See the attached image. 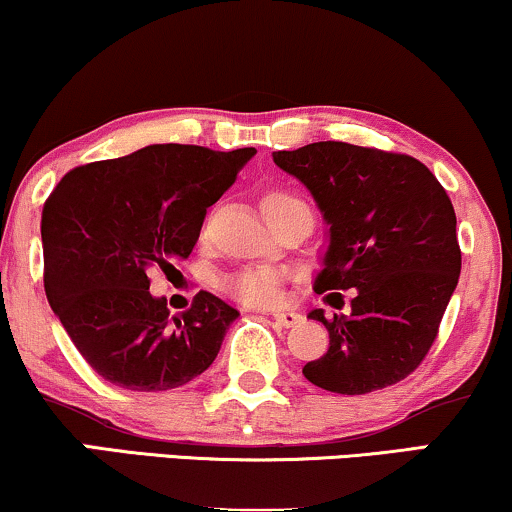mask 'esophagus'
<instances>
[{
  "label": "esophagus",
  "mask_w": 512,
  "mask_h": 512,
  "mask_svg": "<svg viewBox=\"0 0 512 512\" xmlns=\"http://www.w3.org/2000/svg\"><path fill=\"white\" fill-rule=\"evenodd\" d=\"M272 319L279 326H286V329H291V326L300 324V319H303V317H300L298 312H293V310H279V312H274Z\"/></svg>",
  "instance_id": "1"
}]
</instances>
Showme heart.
I'll return each instance as SVG.
<instances>
[{
	"mask_svg": "<svg viewBox=\"0 0 512 512\" xmlns=\"http://www.w3.org/2000/svg\"><path fill=\"white\" fill-rule=\"evenodd\" d=\"M293 207H307V205L300 200V197H295L293 193H286V190H269V193L262 197V212L267 219ZM279 283H281L279 269L255 264V267H245L240 269L238 274H233L231 279L226 281V291H229L236 300H240L243 305L264 307V305H272L274 300L279 298Z\"/></svg>",
	"mask_w": 512,
	"mask_h": 512,
	"instance_id": "heart-1",
	"label": "heart"
}]
</instances>
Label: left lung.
Wrapping results in <instances>:
<instances>
[{"mask_svg": "<svg viewBox=\"0 0 512 512\" xmlns=\"http://www.w3.org/2000/svg\"><path fill=\"white\" fill-rule=\"evenodd\" d=\"M329 224V248L315 293L338 305L353 291L350 315L326 319L329 350L303 374L319 389L362 396L398 384L432 348L458 286L460 245L451 197L410 155L350 143H312L274 152Z\"/></svg>", "mask_w": 512, "mask_h": 512, "instance_id": "obj_1", "label": "left lung"}]
</instances>
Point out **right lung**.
Returning a JSON list of instances; mask_svg holds the SVG:
<instances>
[{"label":"right lung","instance_id":"obj_1","mask_svg":"<svg viewBox=\"0 0 512 512\" xmlns=\"http://www.w3.org/2000/svg\"><path fill=\"white\" fill-rule=\"evenodd\" d=\"M255 147L147 145L76 166L42 209L45 293L73 346L104 381L169 391L200 377L238 310L200 291L178 317L150 293L200 238L207 207L236 181Z\"/></svg>","mask_w":512,"mask_h":512}]
</instances>
